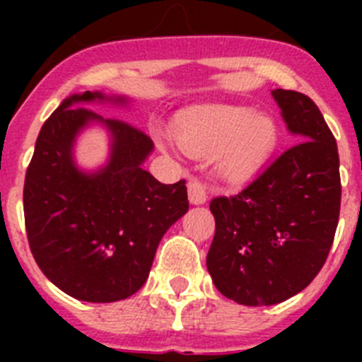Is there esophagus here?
Wrapping results in <instances>:
<instances>
[{"label": "esophagus", "mask_w": 362, "mask_h": 362, "mask_svg": "<svg viewBox=\"0 0 362 362\" xmlns=\"http://www.w3.org/2000/svg\"><path fill=\"white\" fill-rule=\"evenodd\" d=\"M209 197V190H206V185L197 177L188 179V199L192 204H203Z\"/></svg>", "instance_id": "obj_1"}]
</instances>
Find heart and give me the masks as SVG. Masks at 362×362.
<instances>
[{
  "mask_svg": "<svg viewBox=\"0 0 362 362\" xmlns=\"http://www.w3.org/2000/svg\"><path fill=\"white\" fill-rule=\"evenodd\" d=\"M179 145L197 158L219 156V170L233 179L254 174L277 143V124L246 107L219 105L192 114L177 130Z\"/></svg>",
  "mask_w": 362,
  "mask_h": 362,
  "instance_id": "b5f03b06",
  "label": "heart"
}]
</instances>
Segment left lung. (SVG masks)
Listing matches in <instances>:
<instances>
[{
	"mask_svg": "<svg viewBox=\"0 0 362 362\" xmlns=\"http://www.w3.org/2000/svg\"><path fill=\"white\" fill-rule=\"evenodd\" d=\"M296 145L239 194L214 197L216 235L206 268L239 305H277L321 272L341 210L339 153L317 105L296 90L272 92Z\"/></svg>",
	"mask_w": 362,
	"mask_h": 362,
	"instance_id": "obj_1",
	"label": "left lung"
}]
</instances>
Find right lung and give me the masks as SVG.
Instances as JSON below:
<instances>
[{"mask_svg":"<svg viewBox=\"0 0 362 362\" xmlns=\"http://www.w3.org/2000/svg\"><path fill=\"white\" fill-rule=\"evenodd\" d=\"M105 99L86 90L54 110L41 127L23 188L25 228L37 267L57 288L88 303H114L141 288L159 241L188 210L185 179L163 185L143 170L153 148L145 132L75 108ZM88 122H101L112 136L111 161L94 175L71 159L75 136Z\"/></svg>","mask_w":362,"mask_h":362,"instance_id":"obj_1","label":"right lung"}]
</instances>
